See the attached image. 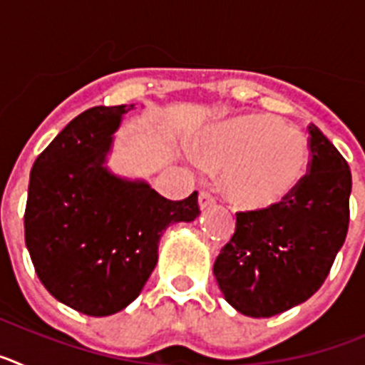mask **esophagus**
Masks as SVG:
<instances>
[{"label":"esophagus","mask_w":365,"mask_h":365,"mask_svg":"<svg viewBox=\"0 0 365 365\" xmlns=\"http://www.w3.org/2000/svg\"><path fill=\"white\" fill-rule=\"evenodd\" d=\"M214 205H215L214 195H210L208 192L199 193V206H201V210H208V208H212Z\"/></svg>","instance_id":"1"}]
</instances>
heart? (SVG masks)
<instances>
[{
    "instance_id": "b5f03b06",
    "label": "heart",
    "mask_w": 365,
    "mask_h": 365,
    "mask_svg": "<svg viewBox=\"0 0 365 365\" xmlns=\"http://www.w3.org/2000/svg\"><path fill=\"white\" fill-rule=\"evenodd\" d=\"M199 157L221 168L219 182L234 205L267 210L282 205L302 185L309 168V143L282 118L245 115L205 135Z\"/></svg>"
}]
</instances>
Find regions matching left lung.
Segmentation results:
<instances>
[{
  "label": "left lung",
  "instance_id": "1",
  "mask_svg": "<svg viewBox=\"0 0 365 365\" xmlns=\"http://www.w3.org/2000/svg\"><path fill=\"white\" fill-rule=\"evenodd\" d=\"M307 175L282 205L237 212L214 276L235 311L270 318L311 298L333 267L349 228L351 170L314 124Z\"/></svg>",
  "mask_w": 365,
  "mask_h": 365
}]
</instances>
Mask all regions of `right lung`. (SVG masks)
<instances>
[{
	"label": "right lung",
	"mask_w": 365,
	"mask_h": 365,
	"mask_svg": "<svg viewBox=\"0 0 365 365\" xmlns=\"http://www.w3.org/2000/svg\"><path fill=\"white\" fill-rule=\"evenodd\" d=\"M96 106L69 122L31 170L25 243L43 287L87 316L122 311L157 265L163 232L197 217V192L170 201L144 180L113 175L106 157L122 115Z\"/></svg>",
	"instance_id": "add662e5"
}]
</instances>
